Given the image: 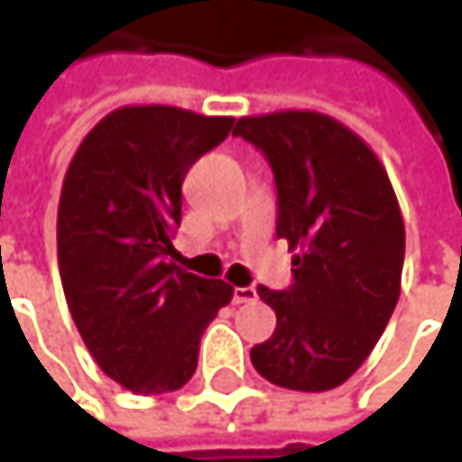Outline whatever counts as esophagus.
<instances>
[{"label":"esophagus","instance_id":"esophagus-1","mask_svg":"<svg viewBox=\"0 0 462 462\" xmlns=\"http://www.w3.org/2000/svg\"><path fill=\"white\" fill-rule=\"evenodd\" d=\"M256 300V289L254 286H237L232 291V302L235 305H245V302H254Z\"/></svg>","mask_w":462,"mask_h":462}]
</instances>
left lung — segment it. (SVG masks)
<instances>
[{"label":"left lung","instance_id":"8db88e82","mask_svg":"<svg viewBox=\"0 0 462 462\" xmlns=\"http://www.w3.org/2000/svg\"><path fill=\"white\" fill-rule=\"evenodd\" d=\"M232 134L273 165L275 232L297 251L286 291L256 289L278 323L251 347V364L273 385L331 391L366 361L402 294L404 219L393 184L369 143L321 112L240 117Z\"/></svg>","mask_w":462,"mask_h":462}]
</instances>
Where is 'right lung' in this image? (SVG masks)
Returning a JSON list of instances; mask_svg holds the SVG:
<instances>
[{
  "label": "right lung",
  "mask_w": 462,
  "mask_h": 462,
  "mask_svg": "<svg viewBox=\"0 0 462 462\" xmlns=\"http://www.w3.org/2000/svg\"><path fill=\"white\" fill-rule=\"evenodd\" d=\"M235 117L120 106L77 146L58 200V270L69 313L106 377L157 396L198 369L206 326L232 286L176 264L181 181Z\"/></svg>",
  "instance_id": "right-lung-1"
}]
</instances>
